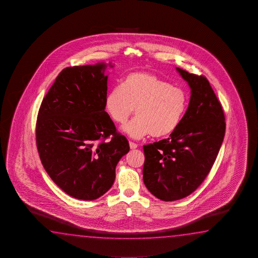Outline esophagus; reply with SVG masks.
Instances as JSON below:
<instances>
[{
	"instance_id": "34e87169",
	"label": "esophagus",
	"mask_w": 258,
	"mask_h": 258,
	"mask_svg": "<svg viewBox=\"0 0 258 258\" xmlns=\"http://www.w3.org/2000/svg\"><path fill=\"white\" fill-rule=\"evenodd\" d=\"M129 145H130V148H131L132 150H135V149L138 147V146H137V144H135V143H133V142H130V143H129Z\"/></svg>"
}]
</instances>
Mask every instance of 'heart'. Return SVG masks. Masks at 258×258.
<instances>
[{"instance_id":"b5f03b06","label":"heart","mask_w":258,"mask_h":258,"mask_svg":"<svg viewBox=\"0 0 258 258\" xmlns=\"http://www.w3.org/2000/svg\"><path fill=\"white\" fill-rule=\"evenodd\" d=\"M105 109L116 123L123 124L136 107V117L122 127L133 139L152 135L161 138L178 128L187 108V96L156 75L133 72L105 97Z\"/></svg>"}]
</instances>
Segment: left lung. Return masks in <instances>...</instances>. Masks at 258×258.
Listing matches in <instances>:
<instances>
[{
    "mask_svg": "<svg viewBox=\"0 0 258 258\" xmlns=\"http://www.w3.org/2000/svg\"><path fill=\"white\" fill-rule=\"evenodd\" d=\"M176 70L190 88L188 109L168 139L144 146V184L163 201L196 190L213 166L226 131L222 107L208 79Z\"/></svg>",
    "mask_w": 258,
    "mask_h": 258,
    "instance_id": "8db88e82",
    "label": "left lung"
}]
</instances>
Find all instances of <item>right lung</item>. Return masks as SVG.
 <instances>
[{"label": "right lung", "mask_w": 258, "mask_h": 258, "mask_svg": "<svg viewBox=\"0 0 258 258\" xmlns=\"http://www.w3.org/2000/svg\"><path fill=\"white\" fill-rule=\"evenodd\" d=\"M107 67L114 64L62 70L44 97L36 124L44 169L63 191L82 201L109 190L118 162L130 150L105 111ZM110 135L111 140L105 142Z\"/></svg>", "instance_id": "add662e5"}]
</instances>
